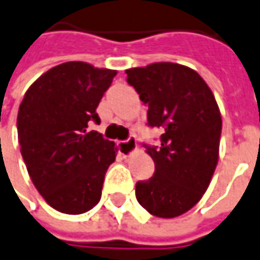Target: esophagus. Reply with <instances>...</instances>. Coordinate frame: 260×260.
<instances>
[{
	"mask_svg": "<svg viewBox=\"0 0 260 260\" xmlns=\"http://www.w3.org/2000/svg\"><path fill=\"white\" fill-rule=\"evenodd\" d=\"M136 149H137V142H136V137H133V136H130L124 142H118V152L123 156L133 155Z\"/></svg>",
	"mask_w": 260,
	"mask_h": 260,
	"instance_id": "esophagus-1",
	"label": "esophagus"
}]
</instances>
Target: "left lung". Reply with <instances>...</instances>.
I'll use <instances>...</instances> for the list:
<instances>
[{
	"instance_id": "obj_1",
	"label": "left lung",
	"mask_w": 260,
	"mask_h": 260,
	"mask_svg": "<svg viewBox=\"0 0 260 260\" xmlns=\"http://www.w3.org/2000/svg\"><path fill=\"white\" fill-rule=\"evenodd\" d=\"M147 110V124L162 128L160 146H146L155 175L136 184L139 204L152 215L174 218L207 191L218 162L221 114L205 81L188 66L157 62L125 71Z\"/></svg>"
}]
</instances>
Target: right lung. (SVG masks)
Masks as SVG:
<instances>
[{"instance_id":"1","label":"right lung","mask_w":260,"mask_h":260,"mask_svg":"<svg viewBox=\"0 0 260 260\" xmlns=\"http://www.w3.org/2000/svg\"><path fill=\"white\" fill-rule=\"evenodd\" d=\"M115 75L86 62H66L37 78L20 104L21 156L36 189L60 213L82 214L101 200L117 147L88 125L100 123L95 110Z\"/></svg>"}]
</instances>
